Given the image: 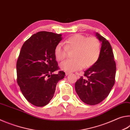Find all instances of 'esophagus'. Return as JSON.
<instances>
[{
  "label": "esophagus",
  "mask_w": 130,
  "mask_h": 130,
  "mask_svg": "<svg viewBox=\"0 0 130 130\" xmlns=\"http://www.w3.org/2000/svg\"><path fill=\"white\" fill-rule=\"evenodd\" d=\"M70 73V72H66V73H65V75H66V76H68V75H69V74Z\"/></svg>",
  "instance_id": "esophagus-1"
}]
</instances>
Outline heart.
<instances>
[{
	"instance_id": "1",
	"label": "heart",
	"mask_w": 130,
	"mask_h": 130,
	"mask_svg": "<svg viewBox=\"0 0 130 130\" xmlns=\"http://www.w3.org/2000/svg\"><path fill=\"white\" fill-rule=\"evenodd\" d=\"M65 45L59 43L54 49L57 60L63 61L67 57V50H73V58L63 61L60 64L61 69L70 72L81 69L83 67H92L99 58L101 46L98 39L94 37H87L80 34H75L65 39Z\"/></svg>"
}]
</instances>
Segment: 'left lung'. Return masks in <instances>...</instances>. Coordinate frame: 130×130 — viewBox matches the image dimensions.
<instances>
[{
  "mask_svg": "<svg viewBox=\"0 0 130 130\" xmlns=\"http://www.w3.org/2000/svg\"><path fill=\"white\" fill-rule=\"evenodd\" d=\"M102 42L99 58L94 65L84 71L75 83V89L80 99L87 104L96 105L108 96L115 81L116 62L108 41L96 32Z\"/></svg>",
  "mask_w": 130,
  "mask_h": 130,
  "instance_id": "left-lung-1",
  "label": "left lung"
}]
</instances>
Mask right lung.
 <instances>
[{
    "label": "right lung",
    "instance_id": "add662e5",
    "mask_svg": "<svg viewBox=\"0 0 130 130\" xmlns=\"http://www.w3.org/2000/svg\"><path fill=\"white\" fill-rule=\"evenodd\" d=\"M62 35L39 31L23 43L17 62V83L28 102L37 107L47 105L52 100L57 83L65 77L59 69L54 49Z\"/></svg>",
    "mask_w": 130,
    "mask_h": 130
}]
</instances>
